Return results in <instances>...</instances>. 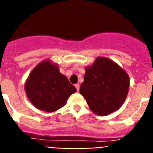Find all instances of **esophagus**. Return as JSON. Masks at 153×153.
<instances>
[{"label":"esophagus","instance_id":"34e87169","mask_svg":"<svg viewBox=\"0 0 153 153\" xmlns=\"http://www.w3.org/2000/svg\"><path fill=\"white\" fill-rule=\"evenodd\" d=\"M75 88H76V89H77V91H79V88H80V85H78V84H76V85H75Z\"/></svg>","mask_w":153,"mask_h":153}]
</instances>
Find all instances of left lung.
Masks as SVG:
<instances>
[{
  "label": "left lung",
  "mask_w": 153,
  "mask_h": 153,
  "mask_svg": "<svg viewBox=\"0 0 153 153\" xmlns=\"http://www.w3.org/2000/svg\"><path fill=\"white\" fill-rule=\"evenodd\" d=\"M129 77L119 65L104 57H98L85 68L80 94L90 109L99 115H107L123 105L128 92Z\"/></svg>",
  "instance_id": "1"
}]
</instances>
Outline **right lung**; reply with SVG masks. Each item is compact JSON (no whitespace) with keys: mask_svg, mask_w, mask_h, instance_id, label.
<instances>
[{"mask_svg":"<svg viewBox=\"0 0 153 153\" xmlns=\"http://www.w3.org/2000/svg\"><path fill=\"white\" fill-rule=\"evenodd\" d=\"M25 89L30 102L38 109L53 112L63 107L76 88L49 60L38 64L29 75Z\"/></svg>","mask_w":153,"mask_h":153,"instance_id":"add662e5","label":"right lung"}]
</instances>
